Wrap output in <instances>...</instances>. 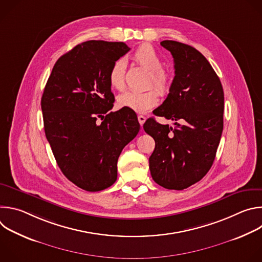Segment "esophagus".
<instances>
[{"mask_svg": "<svg viewBox=\"0 0 262 262\" xmlns=\"http://www.w3.org/2000/svg\"><path fill=\"white\" fill-rule=\"evenodd\" d=\"M138 120H139V123H140L141 125H143V124L145 123V121H146V117L143 116V115H139V116H138Z\"/></svg>", "mask_w": 262, "mask_h": 262, "instance_id": "obj_1", "label": "esophagus"}]
</instances>
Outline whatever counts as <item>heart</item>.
<instances>
[{"label": "heart", "instance_id": "1", "mask_svg": "<svg viewBox=\"0 0 262 262\" xmlns=\"http://www.w3.org/2000/svg\"><path fill=\"white\" fill-rule=\"evenodd\" d=\"M133 59L149 71L148 86L154 85L163 95L170 91V74L162 68V59L154 47L150 45L140 46L133 54ZM125 61L121 58L112 64L107 74L108 83L112 88L118 91H122L125 88ZM159 92L155 88H149L143 92L126 91L118 96L117 103L120 107L132 110L137 113H145L158 104L160 98Z\"/></svg>", "mask_w": 262, "mask_h": 262}]
</instances>
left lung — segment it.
Returning <instances> with one entry per match:
<instances>
[{
    "label": "left lung",
    "instance_id": "left-lung-1",
    "mask_svg": "<svg viewBox=\"0 0 262 262\" xmlns=\"http://www.w3.org/2000/svg\"><path fill=\"white\" fill-rule=\"evenodd\" d=\"M161 46L174 59L175 77L165 101L144 130L156 142L149 158L152 179L168 190H183L201 180L212 166L223 132L224 91L215 71L196 49L173 40Z\"/></svg>",
    "mask_w": 262,
    "mask_h": 262
}]
</instances>
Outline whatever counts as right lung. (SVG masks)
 <instances>
[{
    "label": "right lung",
    "instance_id": "right-lung-1",
    "mask_svg": "<svg viewBox=\"0 0 262 262\" xmlns=\"http://www.w3.org/2000/svg\"><path fill=\"white\" fill-rule=\"evenodd\" d=\"M129 50L124 42L78 45L57 60L41 97L45 132L56 162L68 180L88 192L116 181L118 158L140 130L134 111L108 113L115 101L108 70Z\"/></svg>",
    "mask_w": 262,
    "mask_h": 262
}]
</instances>
